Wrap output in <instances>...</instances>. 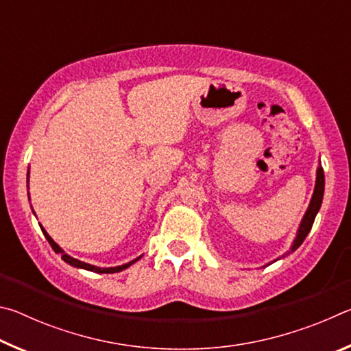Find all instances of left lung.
I'll return each mask as SVG.
<instances>
[{"label":"left lung","mask_w":351,"mask_h":351,"mask_svg":"<svg viewBox=\"0 0 351 351\" xmlns=\"http://www.w3.org/2000/svg\"><path fill=\"white\" fill-rule=\"evenodd\" d=\"M324 189H325V176H324V169L317 167V175H316V186H314V193H313V198L310 201V206H308V209L305 212L304 218H302V223L299 226V230H297V235L294 239L293 246H291L289 251L285 255H288L291 252H294L297 247H299L304 240L306 239V235L310 234V230L313 228V223H314V218H316L317 212L320 209V206H322V198H324Z\"/></svg>","instance_id":"8db88e82"}]
</instances>
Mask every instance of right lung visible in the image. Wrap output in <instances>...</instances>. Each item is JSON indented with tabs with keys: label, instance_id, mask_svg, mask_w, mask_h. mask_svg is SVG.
Returning a JSON list of instances; mask_svg holds the SVG:
<instances>
[{
	"label": "right lung",
	"instance_id": "1",
	"mask_svg": "<svg viewBox=\"0 0 351 351\" xmlns=\"http://www.w3.org/2000/svg\"><path fill=\"white\" fill-rule=\"evenodd\" d=\"M27 178H29V173H27ZM40 228H41V226H40ZM41 230H43L46 240L49 241L51 247L54 249L57 254H62V258L66 261V263H69L71 266H74V268H82V269H86V271H93V272H100V274H114V272H119V271H122V269H127L128 266H132L133 263H136V261L141 258V257H138V258H134L133 261H128V263L122 265V266H114V268H99V266H93L90 263H85V261H80V260H77V258H73V257H71V255L64 254L63 249L58 246L54 240L51 239L49 234H47L43 228H41Z\"/></svg>",
	"mask_w": 351,
	"mask_h": 351
}]
</instances>
